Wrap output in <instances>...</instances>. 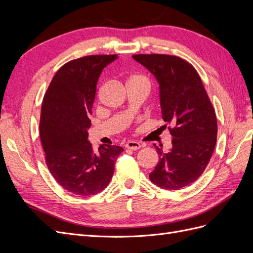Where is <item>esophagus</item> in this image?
I'll list each match as a JSON object with an SVG mask.
<instances>
[{
	"mask_svg": "<svg viewBox=\"0 0 253 253\" xmlns=\"http://www.w3.org/2000/svg\"><path fill=\"white\" fill-rule=\"evenodd\" d=\"M126 148L128 150L136 151V150H139L141 148V144L137 141H127L126 143Z\"/></svg>",
	"mask_w": 253,
	"mask_h": 253,
	"instance_id": "esophagus-1",
	"label": "esophagus"
}]
</instances>
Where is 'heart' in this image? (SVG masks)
<instances>
[{
  "instance_id": "heart-1",
  "label": "heart",
  "mask_w": 253,
  "mask_h": 253,
  "mask_svg": "<svg viewBox=\"0 0 253 253\" xmlns=\"http://www.w3.org/2000/svg\"><path fill=\"white\" fill-rule=\"evenodd\" d=\"M133 78H141V77H138V76H135V77H133Z\"/></svg>"
}]
</instances>
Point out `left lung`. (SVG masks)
<instances>
[{"label": "left lung", "instance_id": "left-lung-1", "mask_svg": "<svg viewBox=\"0 0 253 253\" xmlns=\"http://www.w3.org/2000/svg\"><path fill=\"white\" fill-rule=\"evenodd\" d=\"M133 58L159 83L163 119L173 136L172 150L155 148L159 162L149 177L166 190H178L194 182L208 166L217 138L215 111L192 64L177 56L139 53Z\"/></svg>", "mask_w": 253, "mask_h": 253}]
</instances>
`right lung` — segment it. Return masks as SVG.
I'll return each instance as SVG.
<instances>
[{
  "label": "right lung",
  "instance_id": "1",
  "mask_svg": "<svg viewBox=\"0 0 253 253\" xmlns=\"http://www.w3.org/2000/svg\"><path fill=\"white\" fill-rule=\"evenodd\" d=\"M116 58L91 55L70 61L53 76L43 98L40 138L45 163L59 185L76 195H95L106 188L124 151L105 144L94 152L87 140L98 79Z\"/></svg>",
  "mask_w": 253,
  "mask_h": 253
}]
</instances>
